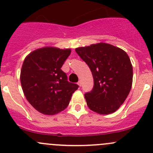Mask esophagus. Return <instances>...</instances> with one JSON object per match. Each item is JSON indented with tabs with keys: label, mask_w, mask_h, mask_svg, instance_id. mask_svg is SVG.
<instances>
[{
	"label": "esophagus",
	"mask_w": 153,
	"mask_h": 153,
	"mask_svg": "<svg viewBox=\"0 0 153 153\" xmlns=\"http://www.w3.org/2000/svg\"><path fill=\"white\" fill-rule=\"evenodd\" d=\"M78 86H81V85H82V81L80 80V81L78 82Z\"/></svg>",
	"instance_id": "1"
}]
</instances>
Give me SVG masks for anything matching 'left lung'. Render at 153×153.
Here are the masks:
<instances>
[{
    "instance_id": "obj_1",
    "label": "left lung",
    "mask_w": 153,
    "mask_h": 153,
    "mask_svg": "<svg viewBox=\"0 0 153 153\" xmlns=\"http://www.w3.org/2000/svg\"><path fill=\"white\" fill-rule=\"evenodd\" d=\"M89 66L94 79L92 91L84 94L91 110L108 115L115 112L127 98L132 84V66L120 48L99 43L75 49Z\"/></svg>"
}]
</instances>
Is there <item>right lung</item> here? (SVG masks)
<instances>
[{
  "label": "right lung",
  "instance_id": "right-lung-1",
  "mask_svg": "<svg viewBox=\"0 0 153 153\" xmlns=\"http://www.w3.org/2000/svg\"><path fill=\"white\" fill-rule=\"evenodd\" d=\"M71 49L44 47L26 57L21 72V83L27 101L45 115H55L69 105L72 95L78 88L67 81L61 70Z\"/></svg>",
  "mask_w": 153,
  "mask_h": 153
}]
</instances>
